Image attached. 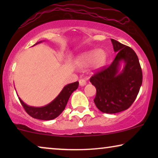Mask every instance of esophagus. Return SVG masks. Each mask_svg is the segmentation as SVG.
Segmentation results:
<instances>
[{"instance_id":"34e87169","label":"esophagus","mask_w":158,"mask_h":158,"mask_svg":"<svg viewBox=\"0 0 158 158\" xmlns=\"http://www.w3.org/2000/svg\"><path fill=\"white\" fill-rule=\"evenodd\" d=\"M79 84H80V85H81V86L85 85H86V81H85V80L81 79V80H80V81H79Z\"/></svg>"}]
</instances>
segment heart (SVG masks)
<instances>
[{"label":"heart","instance_id":"1","mask_svg":"<svg viewBox=\"0 0 158 158\" xmlns=\"http://www.w3.org/2000/svg\"><path fill=\"white\" fill-rule=\"evenodd\" d=\"M106 53L102 49L83 53L77 57L76 63L81 68H85L90 64L94 69H99L104 65L106 61Z\"/></svg>","mask_w":158,"mask_h":158}]
</instances>
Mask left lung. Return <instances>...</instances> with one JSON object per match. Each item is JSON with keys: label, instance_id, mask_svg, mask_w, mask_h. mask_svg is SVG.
Masks as SVG:
<instances>
[{"label": "left lung", "instance_id": "left-lung-1", "mask_svg": "<svg viewBox=\"0 0 158 158\" xmlns=\"http://www.w3.org/2000/svg\"><path fill=\"white\" fill-rule=\"evenodd\" d=\"M114 50L117 52L110 66L95 73L90 81L96 88L94 103L106 114H116L127 110L135 101L142 83L139 59L131 47L111 39ZM124 68L120 70V63Z\"/></svg>", "mask_w": 158, "mask_h": 158}]
</instances>
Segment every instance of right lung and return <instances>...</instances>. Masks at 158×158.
I'll use <instances>...</instances> for the list:
<instances>
[{
  "label": "right lung",
  "mask_w": 158,
  "mask_h": 158,
  "mask_svg": "<svg viewBox=\"0 0 158 158\" xmlns=\"http://www.w3.org/2000/svg\"><path fill=\"white\" fill-rule=\"evenodd\" d=\"M40 42H42V41L37 42L36 44ZM78 85L79 83L77 81L68 84L64 86L60 94L52 102L44 106H30L26 104L19 97V99L21 105L23 106V109L31 117L40 120H52L57 118L64 111L70 96L73 94V92L78 88Z\"/></svg>",
  "instance_id": "right-lung-1"
}]
</instances>
